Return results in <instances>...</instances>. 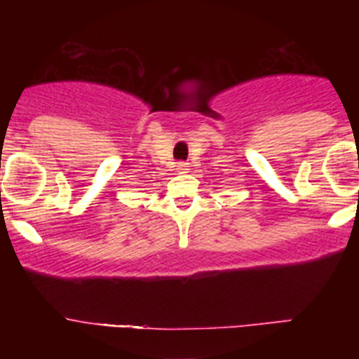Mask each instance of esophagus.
<instances>
[{
  "instance_id": "esophagus-1",
  "label": "esophagus",
  "mask_w": 359,
  "mask_h": 359,
  "mask_svg": "<svg viewBox=\"0 0 359 359\" xmlns=\"http://www.w3.org/2000/svg\"><path fill=\"white\" fill-rule=\"evenodd\" d=\"M189 169H190V165L185 163V161H180V163H177V170H180V172H187Z\"/></svg>"
}]
</instances>
